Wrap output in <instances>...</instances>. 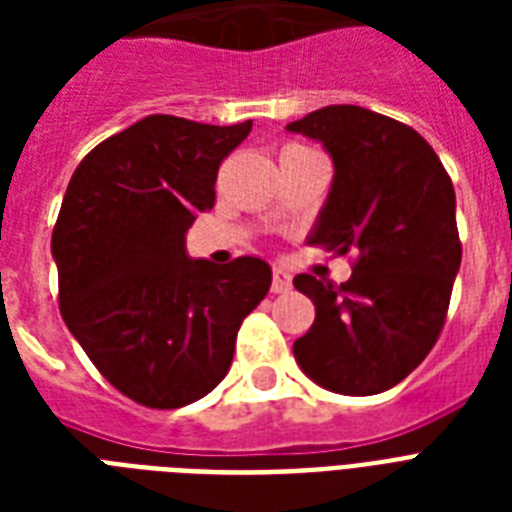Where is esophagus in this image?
I'll use <instances>...</instances> for the list:
<instances>
[{
  "label": "esophagus",
  "mask_w": 512,
  "mask_h": 512,
  "mask_svg": "<svg viewBox=\"0 0 512 512\" xmlns=\"http://www.w3.org/2000/svg\"><path fill=\"white\" fill-rule=\"evenodd\" d=\"M289 289H292V276H289L284 268H276V271H273L271 292H276V295H284V292H289Z\"/></svg>",
  "instance_id": "obj_1"
}]
</instances>
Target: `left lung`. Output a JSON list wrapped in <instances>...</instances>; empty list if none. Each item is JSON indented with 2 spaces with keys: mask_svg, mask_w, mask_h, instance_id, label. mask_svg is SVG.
I'll return each mask as SVG.
<instances>
[{
  "mask_svg": "<svg viewBox=\"0 0 512 512\" xmlns=\"http://www.w3.org/2000/svg\"><path fill=\"white\" fill-rule=\"evenodd\" d=\"M287 130L319 140L335 164L308 244L358 255L340 287L295 276L316 321L292 350L321 388L374 396L414 372L441 335L462 263L454 185L420 132L369 108H319Z\"/></svg>",
  "mask_w": 512,
  "mask_h": 512,
  "instance_id": "1",
  "label": "left lung"
}]
</instances>
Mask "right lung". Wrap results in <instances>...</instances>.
<instances>
[{
	"instance_id": "obj_1",
	"label": "right lung",
	"mask_w": 512,
	"mask_h": 512,
	"mask_svg": "<svg viewBox=\"0 0 512 512\" xmlns=\"http://www.w3.org/2000/svg\"><path fill=\"white\" fill-rule=\"evenodd\" d=\"M252 122L140 119L76 167L52 231L60 313L98 372L151 409H180L223 380L271 265L193 260L185 233L215 207L217 167Z\"/></svg>"
}]
</instances>
